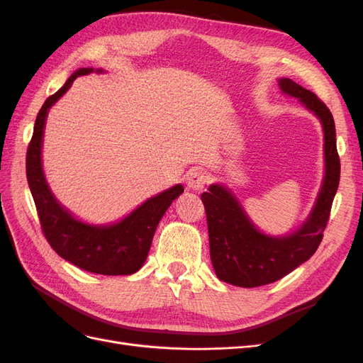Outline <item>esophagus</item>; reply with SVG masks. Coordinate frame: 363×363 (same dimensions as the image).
I'll use <instances>...</instances> for the list:
<instances>
[{
	"label": "esophagus",
	"instance_id": "1",
	"mask_svg": "<svg viewBox=\"0 0 363 363\" xmlns=\"http://www.w3.org/2000/svg\"><path fill=\"white\" fill-rule=\"evenodd\" d=\"M207 182H208V177L203 171H192L188 175V179H186V184H188V188L192 191H201L207 184Z\"/></svg>",
	"mask_w": 363,
	"mask_h": 363
}]
</instances>
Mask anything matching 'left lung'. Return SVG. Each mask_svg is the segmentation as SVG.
<instances>
[{
  "mask_svg": "<svg viewBox=\"0 0 363 363\" xmlns=\"http://www.w3.org/2000/svg\"><path fill=\"white\" fill-rule=\"evenodd\" d=\"M279 86L283 94L298 98L307 111L320 118L324 130L325 175L309 218L294 233L281 238L260 233L232 191L224 186L211 184L208 192L201 194L213 269L219 280L240 288L277 281L315 255L339 186L340 162L332 112L313 92L291 79H280Z\"/></svg>",
  "mask_w": 363,
  "mask_h": 363,
  "instance_id": "8db88e82",
  "label": "left lung"
}]
</instances>
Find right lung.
<instances>
[{
    "mask_svg": "<svg viewBox=\"0 0 363 363\" xmlns=\"http://www.w3.org/2000/svg\"><path fill=\"white\" fill-rule=\"evenodd\" d=\"M92 71V68L75 71L67 83L43 103L27 150V182L36 204L42 232L60 257L94 274L130 276L144 265L157 224L171 203L183 194V186L175 184L171 189L152 196L123 221L112 225L84 224L54 199L43 175L40 157L45 119L50 107L69 89L77 77Z\"/></svg>",
    "mask_w": 363,
    "mask_h": 363,
    "instance_id": "add662e5",
    "label": "right lung"
}]
</instances>
